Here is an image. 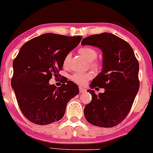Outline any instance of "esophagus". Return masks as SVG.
<instances>
[{
  "mask_svg": "<svg viewBox=\"0 0 153 153\" xmlns=\"http://www.w3.org/2000/svg\"><path fill=\"white\" fill-rule=\"evenodd\" d=\"M79 92H80L81 94L86 92V89L84 88H82V87H79Z\"/></svg>",
  "mask_w": 153,
  "mask_h": 153,
  "instance_id": "esophagus-1",
  "label": "esophagus"
}]
</instances>
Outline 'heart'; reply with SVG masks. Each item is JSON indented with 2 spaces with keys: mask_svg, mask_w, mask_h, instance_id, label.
Listing matches in <instances>:
<instances>
[{
  "mask_svg": "<svg viewBox=\"0 0 153 153\" xmlns=\"http://www.w3.org/2000/svg\"><path fill=\"white\" fill-rule=\"evenodd\" d=\"M79 53L85 59H86L88 62H91V66L94 69H98L99 67L98 62H94V59L97 57L98 53L95 49L91 47H82L79 50ZM71 55L68 54L65 57L63 62V65L65 67H67L68 65L69 59H70ZM91 78V75L89 73H84V72H76L71 77V79L74 81L75 83L79 85H84L86 82Z\"/></svg>",
  "mask_w": 153,
  "mask_h": 153,
  "instance_id": "b5f03b06",
  "label": "heart"
}]
</instances>
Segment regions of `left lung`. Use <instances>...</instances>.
Returning <instances> with one entry per match:
<instances>
[{"label": "left lung", "mask_w": 153, "mask_h": 153, "mask_svg": "<svg viewBox=\"0 0 153 153\" xmlns=\"http://www.w3.org/2000/svg\"><path fill=\"white\" fill-rule=\"evenodd\" d=\"M81 45H93L102 51V70L90 87L105 89L99 95L94 90L87 91L92 100L85 106L84 117L95 126L112 127L127 116L138 94L139 64L131 45L112 33L91 35L84 38Z\"/></svg>", "instance_id": "obj_1"}]
</instances>
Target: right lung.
I'll return each instance as SVG.
<instances>
[{"label":"right lung","instance_id":"right-lung-1","mask_svg":"<svg viewBox=\"0 0 153 153\" xmlns=\"http://www.w3.org/2000/svg\"><path fill=\"white\" fill-rule=\"evenodd\" d=\"M82 37L47 33L25 43L13 61L11 85L25 117L39 125L61 120L67 102L78 95L79 87L71 81L57 88L49 84L57 76L65 57Z\"/></svg>","mask_w":153,"mask_h":153}]
</instances>
